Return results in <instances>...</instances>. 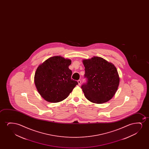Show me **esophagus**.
<instances>
[{"instance_id":"34e87169","label":"esophagus","mask_w":149,"mask_h":149,"mask_svg":"<svg viewBox=\"0 0 149 149\" xmlns=\"http://www.w3.org/2000/svg\"><path fill=\"white\" fill-rule=\"evenodd\" d=\"M77 81L78 83V85L80 86V84H81V80H78Z\"/></svg>"}]
</instances>
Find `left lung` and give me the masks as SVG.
<instances>
[{"label": "left lung", "instance_id": "1", "mask_svg": "<svg viewBox=\"0 0 149 149\" xmlns=\"http://www.w3.org/2000/svg\"><path fill=\"white\" fill-rule=\"evenodd\" d=\"M86 82L81 86L86 98L91 102L102 104L110 100L118 90L120 78L116 68L101 57L84 59Z\"/></svg>", "mask_w": 149, "mask_h": 149}]
</instances>
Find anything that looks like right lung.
I'll return each instance as SVG.
<instances>
[{
	"label": "right lung",
	"instance_id": "obj_1",
	"mask_svg": "<svg viewBox=\"0 0 149 149\" xmlns=\"http://www.w3.org/2000/svg\"><path fill=\"white\" fill-rule=\"evenodd\" d=\"M71 63L70 59L55 56L37 68L35 85L39 94L48 102L57 103L65 99L78 84L71 78L72 72L69 69Z\"/></svg>",
	"mask_w": 149,
	"mask_h": 149
}]
</instances>
